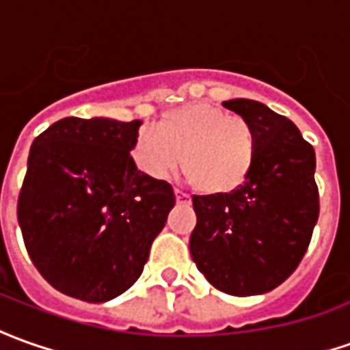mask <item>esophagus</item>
<instances>
[{
  "label": "esophagus",
  "instance_id": "1",
  "mask_svg": "<svg viewBox=\"0 0 350 350\" xmlns=\"http://www.w3.org/2000/svg\"><path fill=\"white\" fill-rule=\"evenodd\" d=\"M174 195L178 203H187V201H189V195L184 193V191H180V189H174Z\"/></svg>",
  "mask_w": 350,
  "mask_h": 350
}]
</instances>
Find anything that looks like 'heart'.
I'll list each match as a JSON object with an SVG mask.
<instances>
[{
	"label": "heart",
	"instance_id": "b5f03b06",
	"mask_svg": "<svg viewBox=\"0 0 350 350\" xmlns=\"http://www.w3.org/2000/svg\"><path fill=\"white\" fill-rule=\"evenodd\" d=\"M135 166L166 180L184 165L199 191L230 193L249 178L256 159L255 128L211 103H189L166 113L157 132L142 130L132 145Z\"/></svg>",
	"mask_w": 350,
	"mask_h": 350
}]
</instances>
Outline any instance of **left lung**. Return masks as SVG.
I'll list each match as a JSON object with an SVG mask.
<instances>
[{
    "instance_id": "1",
    "label": "left lung",
    "mask_w": 350,
    "mask_h": 350,
    "mask_svg": "<svg viewBox=\"0 0 350 350\" xmlns=\"http://www.w3.org/2000/svg\"><path fill=\"white\" fill-rule=\"evenodd\" d=\"M222 105L255 128L256 159L232 193L193 197L189 253L216 289L235 297L272 291L293 274L318 220L316 155L299 128L265 103Z\"/></svg>"
}]
</instances>
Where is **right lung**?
Returning a JSON list of instances; mask_svg holds the SVG:
<instances>
[{"label": "right lung", "instance_id": "right-lung-1", "mask_svg": "<svg viewBox=\"0 0 350 350\" xmlns=\"http://www.w3.org/2000/svg\"><path fill=\"white\" fill-rule=\"evenodd\" d=\"M142 120H57L30 147L18 195L28 255L61 293L107 303L135 284L176 199L130 157Z\"/></svg>", "mask_w": 350, "mask_h": 350}]
</instances>
